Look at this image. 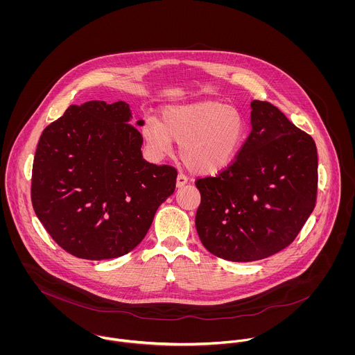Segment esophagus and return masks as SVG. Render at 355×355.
<instances>
[{
    "mask_svg": "<svg viewBox=\"0 0 355 355\" xmlns=\"http://www.w3.org/2000/svg\"><path fill=\"white\" fill-rule=\"evenodd\" d=\"M187 183H189V178L186 175H183V173H179L178 179H176V187L180 189V187H183Z\"/></svg>",
    "mask_w": 355,
    "mask_h": 355,
    "instance_id": "1",
    "label": "esophagus"
}]
</instances>
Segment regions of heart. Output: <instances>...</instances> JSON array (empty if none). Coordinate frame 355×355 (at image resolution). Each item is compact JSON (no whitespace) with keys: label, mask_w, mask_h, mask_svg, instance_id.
Masks as SVG:
<instances>
[{"label":"heart","mask_w":355,"mask_h":355,"mask_svg":"<svg viewBox=\"0 0 355 355\" xmlns=\"http://www.w3.org/2000/svg\"><path fill=\"white\" fill-rule=\"evenodd\" d=\"M246 123L242 113L218 101L168 105L161 120L150 119L142 128L154 154L171 152L179 142L180 158L197 173L214 175L227 168L243 145Z\"/></svg>","instance_id":"b5f03b06"}]
</instances>
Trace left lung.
Returning <instances> with one entry per match:
<instances>
[{
  "mask_svg": "<svg viewBox=\"0 0 355 355\" xmlns=\"http://www.w3.org/2000/svg\"><path fill=\"white\" fill-rule=\"evenodd\" d=\"M252 132L230 166L196 182V227L205 249L234 262L270 257L294 242L317 198L313 138L266 101L252 102Z\"/></svg>",
  "mask_w": 355,
  "mask_h": 355,
  "instance_id": "8db88e82",
  "label": "left lung"
}]
</instances>
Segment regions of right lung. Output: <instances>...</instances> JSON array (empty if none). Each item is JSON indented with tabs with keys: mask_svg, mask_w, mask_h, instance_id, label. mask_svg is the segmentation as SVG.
I'll return each instance as SVG.
<instances>
[{
	"mask_svg": "<svg viewBox=\"0 0 355 355\" xmlns=\"http://www.w3.org/2000/svg\"><path fill=\"white\" fill-rule=\"evenodd\" d=\"M131 119L124 101L71 105L40 138L33 207L53 241L78 258L130 253L175 191L176 169L144 159Z\"/></svg>",
	"mask_w": 355,
	"mask_h": 355,
	"instance_id": "right-lung-1",
	"label": "right lung"
}]
</instances>
